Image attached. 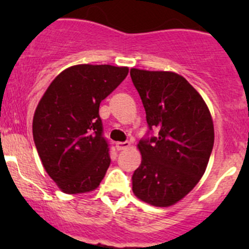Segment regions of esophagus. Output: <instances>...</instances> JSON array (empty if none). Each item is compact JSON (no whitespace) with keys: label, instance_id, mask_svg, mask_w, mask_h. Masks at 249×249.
Returning a JSON list of instances; mask_svg holds the SVG:
<instances>
[{"label":"esophagus","instance_id":"34e87169","mask_svg":"<svg viewBox=\"0 0 249 249\" xmlns=\"http://www.w3.org/2000/svg\"><path fill=\"white\" fill-rule=\"evenodd\" d=\"M129 147H130L129 142H117L115 143V148H117V150H124V149H127Z\"/></svg>","mask_w":249,"mask_h":249}]
</instances>
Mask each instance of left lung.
Wrapping results in <instances>:
<instances>
[{"label": "left lung", "mask_w": 249, "mask_h": 249, "mask_svg": "<svg viewBox=\"0 0 249 249\" xmlns=\"http://www.w3.org/2000/svg\"><path fill=\"white\" fill-rule=\"evenodd\" d=\"M130 76L149 129L139 142L142 161L132 175V192L142 201L167 207L205 173L214 143L212 118L199 92L179 74L131 69Z\"/></svg>", "instance_id": "left-lung-1"}]
</instances>
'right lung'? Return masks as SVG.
Here are the masks:
<instances>
[{"label":"right lung","mask_w":249,"mask_h":249,"mask_svg":"<svg viewBox=\"0 0 249 249\" xmlns=\"http://www.w3.org/2000/svg\"><path fill=\"white\" fill-rule=\"evenodd\" d=\"M127 73V67L110 65L72 66L39 101L32 123L35 144L47 173L66 194L91 192L104 179L110 157L99 107Z\"/></svg>","instance_id":"1"}]
</instances>
